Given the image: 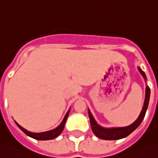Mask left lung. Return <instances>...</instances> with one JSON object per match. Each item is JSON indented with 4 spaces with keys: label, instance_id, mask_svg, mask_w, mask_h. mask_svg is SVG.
Masks as SVG:
<instances>
[{
    "label": "left lung",
    "instance_id": "obj_1",
    "mask_svg": "<svg viewBox=\"0 0 158 158\" xmlns=\"http://www.w3.org/2000/svg\"><path fill=\"white\" fill-rule=\"evenodd\" d=\"M139 71L141 73V75L143 76V78L146 80V77L145 74L143 70H141L139 69ZM150 95H151V89L149 87H146V93H145V100H144V104H143V107L142 109V112L139 115L138 119L136 120L133 124H131V126L127 127H119V128H110V129H106V128H103V127H100L97 125V123L95 122L94 118L93 115L91 114L90 111L89 110V116L90 125H91V128L92 131L94 133V135L102 139H105V140H117V139H123L126 138L129 134H131L132 131L136 130L139 126L143 121V118L145 116V113L148 108V105H149V101H150Z\"/></svg>",
    "mask_w": 158,
    "mask_h": 158
}]
</instances>
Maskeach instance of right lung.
Masks as SVG:
<instances>
[{
  "mask_svg": "<svg viewBox=\"0 0 158 158\" xmlns=\"http://www.w3.org/2000/svg\"><path fill=\"white\" fill-rule=\"evenodd\" d=\"M69 114V110L68 111V113L66 114L65 115L64 118V120L62 121L60 125L58 126V127H56V129H54V130H52V131H44V132H40V133H34V132H31V131H28L27 130H25L23 127H21L19 126V124H17V126L19 127V128L23 131V132H25L27 136H29V137H31L32 139H38V140H50V139H53L56 138L58 135H60L61 133H62V131L64 130V125L65 122H66V119L68 118Z\"/></svg>",
  "mask_w": 158,
  "mask_h": 158,
  "instance_id": "right-lung-1",
  "label": "right lung"
}]
</instances>
